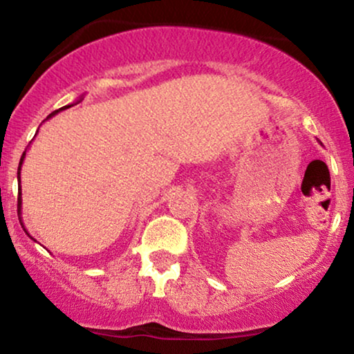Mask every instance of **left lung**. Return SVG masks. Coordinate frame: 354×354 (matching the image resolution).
I'll return each instance as SVG.
<instances>
[{"mask_svg":"<svg viewBox=\"0 0 354 354\" xmlns=\"http://www.w3.org/2000/svg\"><path fill=\"white\" fill-rule=\"evenodd\" d=\"M320 144H322V142H320Z\"/></svg>","mask_w":354,"mask_h":354,"instance_id":"8db88e82","label":"left lung"}]
</instances>
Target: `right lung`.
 Wrapping results in <instances>:
<instances>
[{
    "label": "right lung",
    "mask_w": 354,
    "mask_h": 354,
    "mask_svg": "<svg viewBox=\"0 0 354 354\" xmlns=\"http://www.w3.org/2000/svg\"><path fill=\"white\" fill-rule=\"evenodd\" d=\"M82 100H84V95H82V97L77 100L75 104H77V103H80ZM71 106H73V104H67V106H62V108H60V110H55V111H52L50 115L46 118V120H49V118L55 116L57 113H59V111H62V110H67V108H71ZM24 157H26V151L23 152V156H21V160H19V167H17V180H19V198H17V215H19V221H21V205H23V200H21V165H23V162H24ZM21 225H23V223H21ZM23 228H24V225H23ZM24 231H26V228H24ZM26 234H28V236H29L30 239H34V238L30 236V234L28 233V231H26ZM34 241H36V239H34Z\"/></svg>",
    "instance_id": "right-lung-1"
}]
</instances>
